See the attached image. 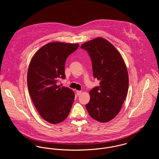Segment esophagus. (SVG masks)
I'll list each match as a JSON object with an SVG mask.
<instances>
[{"mask_svg":"<svg viewBox=\"0 0 159 159\" xmlns=\"http://www.w3.org/2000/svg\"><path fill=\"white\" fill-rule=\"evenodd\" d=\"M76 93L77 95L79 96V95H80L81 93H82V91H76Z\"/></svg>","mask_w":159,"mask_h":159,"instance_id":"esophagus-1","label":"esophagus"}]
</instances>
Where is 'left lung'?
Masks as SVG:
<instances>
[{
  "label": "left lung",
  "mask_w": 159,
  "mask_h": 159,
  "mask_svg": "<svg viewBox=\"0 0 159 159\" xmlns=\"http://www.w3.org/2000/svg\"><path fill=\"white\" fill-rule=\"evenodd\" d=\"M81 48L89 53L93 76L99 81L98 86L89 92L91 98L86 105V110L97 121H110L119 113L128 93L126 66L116 48L103 38L85 42Z\"/></svg>",
  "instance_id": "8db88e82"
}]
</instances>
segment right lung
<instances>
[{
	"instance_id": "add662e5",
	"label": "right lung",
	"mask_w": 159,
	"mask_h": 159,
	"mask_svg": "<svg viewBox=\"0 0 159 159\" xmlns=\"http://www.w3.org/2000/svg\"><path fill=\"white\" fill-rule=\"evenodd\" d=\"M79 45L51 42L39 49L33 57L27 72V85L31 98L40 116L57 124L68 116L75 93L58 85L65 79V63Z\"/></svg>"
}]
</instances>
